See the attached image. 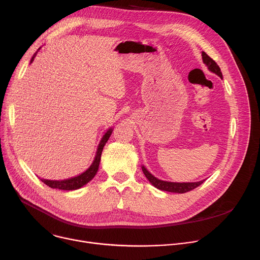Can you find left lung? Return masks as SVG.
Wrapping results in <instances>:
<instances>
[{
	"label": "left lung",
	"mask_w": 260,
	"mask_h": 260,
	"mask_svg": "<svg viewBox=\"0 0 260 260\" xmlns=\"http://www.w3.org/2000/svg\"><path fill=\"white\" fill-rule=\"evenodd\" d=\"M201 54H203V61L208 66L209 70L214 72L215 74H217L218 76H220L222 78V72H221L220 67L217 65V63L212 59V57H210L205 51H203V53H201ZM141 168H142L143 174H145V176L149 180V182L153 186H155L157 189L162 190V191L174 192V193H186V192H189V191L195 189L196 187H198L199 185H201L205 182V180L200 181V182H195V183L165 182V181H161V180H158L157 178H155L152 174H150V172L148 171V169L145 166H142Z\"/></svg>",
	"instance_id": "left-lung-1"
}]
</instances>
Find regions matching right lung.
<instances>
[{
  "label": "right lung",
  "mask_w": 260,
  "mask_h": 260,
  "mask_svg": "<svg viewBox=\"0 0 260 260\" xmlns=\"http://www.w3.org/2000/svg\"><path fill=\"white\" fill-rule=\"evenodd\" d=\"M36 53L33 55L32 60H31V63L33 62ZM111 133H112V129H109L103 135V137H102V139H101V141L99 143V146H98V149H97V152H96V156H95V159H94L93 163L91 164V166L88 169H86L84 172H82L81 175H79L77 177H74V178H71V179L63 180V181H50V180H43V179H41V181L45 185H47L48 187H50L52 189H60V190H67V191L79 189L82 186H84L85 184H88L97 174L98 168H99V163H100V160H101V154H102L103 148L105 146V143L107 142L108 138L110 137Z\"/></svg>",
  "instance_id": "add662e5"
}]
</instances>
